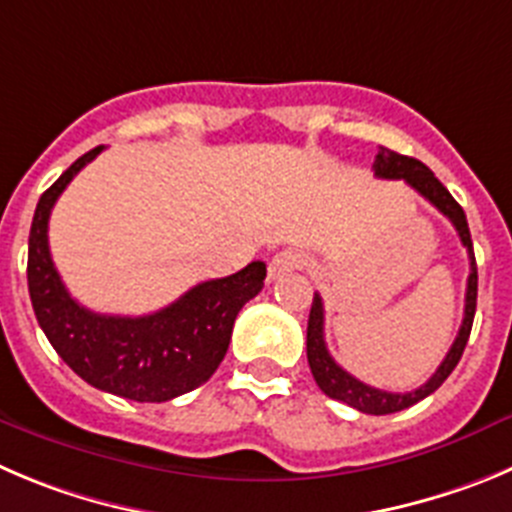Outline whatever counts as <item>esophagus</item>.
Here are the masks:
<instances>
[{"label":"esophagus","instance_id":"1","mask_svg":"<svg viewBox=\"0 0 512 512\" xmlns=\"http://www.w3.org/2000/svg\"><path fill=\"white\" fill-rule=\"evenodd\" d=\"M298 267H303V255H298V252L293 250H283L272 257L270 265H267V278L278 280L283 278V275H288V272L298 270Z\"/></svg>","mask_w":512,"mask_h":512}]
</instances>
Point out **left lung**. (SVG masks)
<instances>
[{
  "mask_svg": "<svg viewBox=\"0 0 512 512\" xmlns=\"http://www.w3.org/2000/svg\"><path fill=\"white\" fill-rule=\"evenodd\" d=\"M374 174L379 179H404L412 189H417L429 204L439 209L444 217L455 224L457 234H460L462 245H465L467 255H470V278H467V293H465V318H462L460 333H457L455 343L447 351L444 361L439 364V369L434 371L432 379L427 381L419 389L407 391V394H391V391L374 389V386L358 381L356 376H351L348 371H343L341 366L333 361V356L326 348V338H323V300L321 295L315 293L313 305H310V318H308V364L313 371L315 384L321 386V391L331 399L343 401L348 407L358 409L364 414H394L401 409L412 407L417 401H422L424 396L434 394L439 386L444 384V379L455 371V366L460 364L462 351L467 346V338H470L472 321H475V308H477V265H475V252H472V240H470V227H467V217L462 212L460 204L455 202L450 191L444 189L442 181L417 159H409V156H401L391 148H379L374 161Z\"/></svg>",
  "mask_w": 512,
  "mask_h": 512,
  "instance_id": "8db88e82",
  "label": "left lung"
}]
</instances>
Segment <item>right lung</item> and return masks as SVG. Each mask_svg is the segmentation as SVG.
<instances>
[{
  "instance_id": "obj_1",
  "label": "right lung",
  "mask_w": 512,
  "mask_h": 512,
  "mask_svg": "<svg viewBox=\"0 0 512 512\" xmlns=\"http://www.w3.org/2000/svg\"><path fill=\"white\" fill-rule=\"evenodd\" d=\"M103 146L80 156L37 202L27 252V285L37 323L83 381L133 401H169L202 386L222 364L237 313L262 290L265 262L194 285L151 315H103L83 308L50 257L47 222L65 186Z\"/></svg>"
}]
</instances>
